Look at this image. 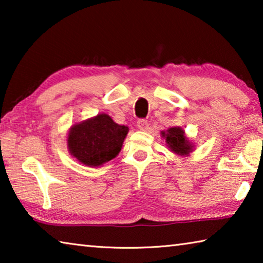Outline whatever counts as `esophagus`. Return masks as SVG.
Segmentation results:
<instances>
[{
	"instance_id": "esophagus-1",
	"label": "esophagus",
	"mask_w": 263,
	"mask_h": 263,
	"mask_svg": "<svg viewBox=\"0 0 263 263\" xmlns=\"http://www.w3.org/2000/svg\"><path fill=\"white\" fill-rule=\"evenodd\" d=\"M137 126L139 127L140 130L146 131V130H148V122L146 121V119H138Z\"/></svg>"
}]
</instances>
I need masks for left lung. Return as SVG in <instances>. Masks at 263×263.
Wrapping results in <instances>:
<instances>
[{
    "label": "left lung",
    "mask_w": 263,
    "mask_h": 263,
    "mask_svg": "<svg viewBox=\"0 0 263 263\" xmlns=\"http://www.w3.org/2000/svg\"><path fill=\"white\" fill-rule=\"evenodd\" d=\"M162 136L166 138L168 147L174 153L186 155L191 152L193 146L185 138L184 131L181 127H171L167 132H162Z\"/></svg>",
    "instance_id": "left-lung-1"
}]
</instances>
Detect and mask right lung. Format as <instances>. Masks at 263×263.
Masks as SVG:
<instances>
[{
	"label": "right lung",
	"mask_w": 263,
	"mask_h": 263,
	"mask_svg": "<svg viewBox=\"0 0 263 263\" xmlns=\"http://www.w3.org/2000/svg\"><path fill=\"white\" fill-rule=\"evenodd\" d=\"M128 132L105 114L74 125L68 135L70 154L86 166L97 167L112 160L121 152Z\"/></svg>",
	"instance_id": "1"
}]
</instances>
